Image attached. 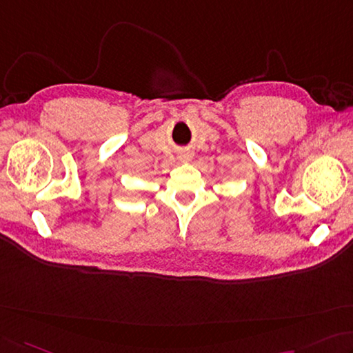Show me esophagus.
I'll use <instances>...</instances> for the list:
<instances>
[{"instance_id": "34e87169", "label": "esophagus", "mask_w": 353, "mask_h": 353, "mask_svg": "<svg viewBox=\"0 0 353 353\" xmlns=\"http://www.w3.org/2000/svg\"><path fill=\"white\" fill-rule=\"evenodd\" d=\"M177 157H179V161H182V162H188L190 159H191V154H190V151H181V153L177 154Z\"/></svg>"}]
</instances>
